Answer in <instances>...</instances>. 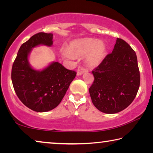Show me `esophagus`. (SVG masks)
<instances>
[{
	"label": "esophagus",
	"mask_w": 153,
	"mask_h": 153,
	"mask_svg": "<svg viewBox=\"0 0 153 153\" xmlns=\"http://www.w3.org/2000/svg\"><path fill=\"white\" fill-rule=\"evenodd\" d=\"M87 71H88L87 69L83 68V67H79L78 68H77V76H81V75H82L84 73H86V72H87Z\"/></svg>",
	"instance_id": "1"
}]
</instances>
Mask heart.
Segmentation results:
<instances>
[{
    "mask_svg": "<svg viewBox=\"0 0 153 153\" xmlns=\"http://www.w3.org/2000/svg\"><path fill=\"white\" fill-rule=\"evenodd\" d=\"M67 51L62 52L65 57L71 58L73 55H86V61L89 66L97 67L104 61L107 54V46L101 40L92 38L74 40L70 42Z\"/></svg>",
    "mask_w": 153,
    "mask_h": 153,
    "instance_id": "heart-1",
    "label": "heart"
}]
</instances>
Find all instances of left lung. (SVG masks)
Segmentation results:
<instances>
[{
    "mask_svg": "<svg viewBox=\"0 0 153 153\" xmlns=\"http://www.w3.org/2000/svg\"><path fill=\"white\" fill-rule=\"evenodd\" d=\"M92 74L94 80L89 92L97 109L105 113H117L132 102L140 77L136 54L126 41L117 38L112 53Z\"/></svg>",
    "mask_w": 153,
    "mask_h": 153,
    "instance_id": "obj_1",
    "label": "left lung"
}]
</instances>
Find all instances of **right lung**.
Returning a JSON list of instances; mask_svg holds the SVG:
<instances>
[{"label": "right lung", "mask_w": 153, "mask_h": 153, "mask_svg": "<svg viewBox=\"0 0 153 153\" xmlns=\"http://www.w3.org/2000/svg\"><path fill=\"white\" fill-rule=\"evenodd\" d=\"M53 33L40 32L21 46L12 67L11 79L18 98L36 112H46L57 107L76 76L59 62H52L36 70L28 60L32 49L40 45L51 46Z\"/></svg>", "instance_id": "right-lung-1"}]
</instances>
